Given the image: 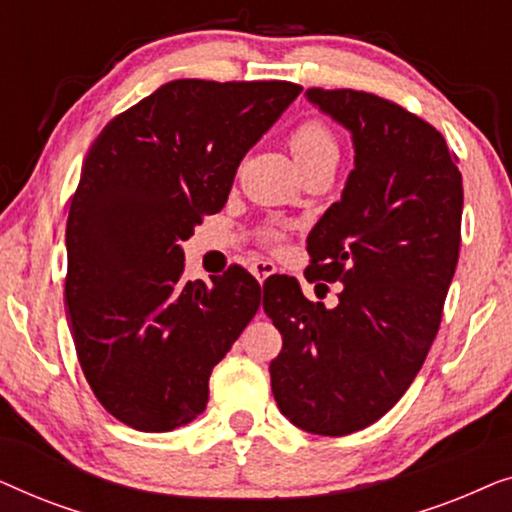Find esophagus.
<instances>
[{
  "label": "esophagus",
  "mask_w": 512,
  "mask_h": 512,
  "mask_svg": "<svg viewBox=\"0 0 512 512\" xmlns=\"http://www.w3.org/2000/svg\"><path fill=\"white\" fill-rule=\"evenodd\" d=\"M272 272H275V263L270 261H254L251 263V275H254L258 282H265Z\"/></svg>",
  "instance_id": "obj_1"
}]
</instances>
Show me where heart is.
<instances>
[{
	"mask_svg": "<svg viewBox=\"0 0 512 512\" xmlns=\"http://www.w3.org/2000/svg\"><path fill=\"white\" fill-rule=\"evenodd\" d=\"M286 144H289L291 156L303 172L321 163H335L340 153L338 139L321 118H303L298 125H293ZM265 237L270 242H277L282 235H279V230H268Z\"/></svg>",
	"mask_w": 512,
	"mask_h": 512,
	"instance_id": "1",
	"label": "heart"
}]
</instances>
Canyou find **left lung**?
I'll use <instances>...</instances> for the list:
<instances>
[{
	"instance_id": "obj_1",
	"label": "left lung",
	"mask_w": 512,
	"mask_h": 512,
	"mask_svg": "<svg viewBox=\"0 0 512 512\" xmlns=\"http://www.w3.org/2000/svg\"><path fill=\"white\" fill-rule=\"evenodd\" d=\"M305 97L352 135L354 170L307 235V279L342 291L326 307L293 277L268 286L263 310L282 333L270 380L291 424L347 436L387 415L429 354L459 261L464 188L443 135L419 116L352 88Z\"/></svg>"
}]
</instances>
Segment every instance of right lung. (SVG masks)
Returning <instances> with one entry per match:
<instances>
[{
    "instance_id": "add662e5",
    "label": "right lung",
    "mask_w": 512,
    "mask_h": 512,
    "mask_svg": "<svg viewBox=\"0 0 512 512\" xmlns=\"http://www.w3.org/2000/svg\"><path fill=\"white\" fill-rule=\"evenodd\" d=\"M300 90L170 81L90 146L67 216L65 305L90 389L132 429L172 431L205 412L212 368L261 307L237 265L186 282L181 242L221 212L242 158Z\"/></svg>"
}]
</instances>
